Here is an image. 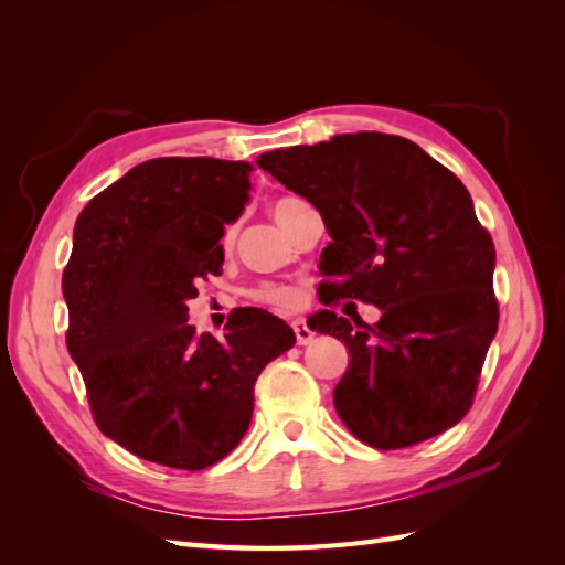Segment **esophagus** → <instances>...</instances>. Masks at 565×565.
I'll return each mask as SVG.
<instances>
[{
	"instance_id": "34e87169",
	"label": "esophagus",
	"mask_w": 565,
	"mask_h": 565,
	"mask_svg": "<svg viewBox=\"0 0 565 565\" xmlns=\"http://www.w3.org/2000/svg\"><path fill=\"white\" fill-rule=\"evenodd\" d=\"M292 328H295L297 344H299V347L309 344V341L313 339V332L309 330V324H306V320H303V318H292Z\"/></svg>"
}]
</instances>
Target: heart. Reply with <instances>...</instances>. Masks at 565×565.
Wrapping results in <instances>:
<instances>
[{
  "label": "heart",
  "mask_w": 565,
  "mask_h": 565,
  "mask_svg": "<svg viewBox=\"0 0 565 565\" xmlns=\"http://www.w3.org/2000/svg\"><path fill=\"white\" fill-rule=\"evenodd\" d=\"M287 198H282V200H278L276 204H280V202H285ZM254 299L256 301H264V303H273V306H289V303H295V299H297V295H295V289H289V287H285V285H262V287H256L254 289Z\"/></svg>",
  "instance_id": "b5f03b06"
}]
</instances>
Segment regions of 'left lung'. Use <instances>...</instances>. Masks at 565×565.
Here are the masks:
<instances>
[{"label":"left lung","instance_id":"1","mask_svg":"<svg viewBox=\"0 0 565 565\" xmlns=\"http://www.w3.org/2000/svg\"><path fill=\"white\" fill-rule=\"evenodd\" d=\"M320 212L328 297L374 303L367 324L322 309L309 328L349 349L334 386L347 429L380 450L443 434L469 413L498 332L494 245L450 169L403 136L337 134L256 160Z\"/></svg>","mask_w":565,"mask_h":565}]
</instances>
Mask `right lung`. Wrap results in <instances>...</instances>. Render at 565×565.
Here are the masks:
<instances>
[{
	"label": "right lung",
	"instance_id": "add662e5",
	"mask_svg": "<svg viewBox=\"0 0 565 565\" xmlns=\"http://www.w3.org/2000/svg\"><path fill=\"white\" fill-rule=\"evenodd\" d=\"M252 164L158 158L100 191L75 221L63 270L77 363L98 429L174 469H207L249 429L254 382L295 347L262 309L228 316L224 339L188 324L198 280L221 276L226 224L249 200Z\"/></svg>",
	"mask_w": 565,
	"mask_h": 565
}]
</instances>
